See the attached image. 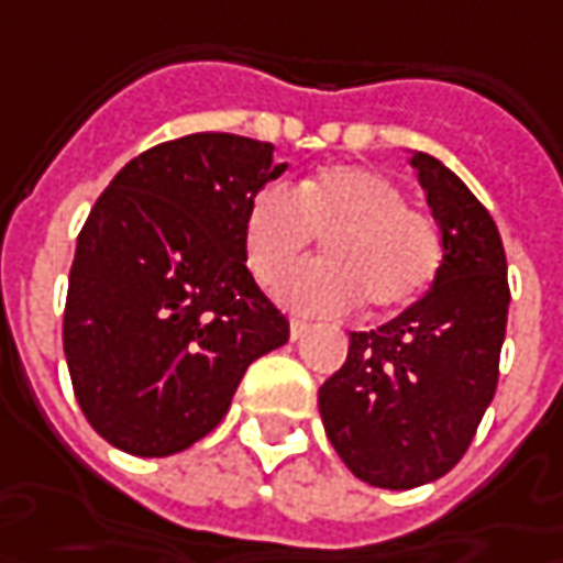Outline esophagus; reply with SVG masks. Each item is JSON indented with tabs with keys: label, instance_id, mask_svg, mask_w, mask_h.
I'll return each instance as SVG.
<instances>
[{
	"label": "esophagus",
	"instance_id": "1",
	"mask_svg": "<svg viewBox=\"0 0 563 563\" xmlns=\"http://www.w3.org/2000/svg\"><path fill=\"white\" fill-rule=\"evenodd\" d=\"M308 330H311V327H308L305 320H289V336H292V340H301Z\"/></svg>",
	"mask_w": 563,
	"mask_h": 563
}]
</instances>
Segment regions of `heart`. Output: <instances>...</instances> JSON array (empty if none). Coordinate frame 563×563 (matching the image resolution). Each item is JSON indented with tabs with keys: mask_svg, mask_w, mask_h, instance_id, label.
<instances>
[{
	"mask_svg": "<svg viewBox=\"0 0 563 563\" xmlns=\"http://www.w3.org/2000/svg\"><path fill=\"white\" fill-rule=\"evenodd\" d=\"M314 236L327 262L305 264L280 286L301 314H345L358 301L374 314L398 311L430 289L445 258L437 218L364 165L323 167L296 189L267 184L245 205V264L262 286H277Z\"/></svg>",
	"mask_w": 563,
	"mask_h": 563,
	"instance_id": "heart-1",
	"label": "heart"
}]
</instances>
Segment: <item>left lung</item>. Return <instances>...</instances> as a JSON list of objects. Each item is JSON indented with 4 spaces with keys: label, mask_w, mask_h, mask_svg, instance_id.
<instances>
[{
    "label": "left lung",
    "mask_w": 563,
    "mask_h": 563,
    "mask_svg": "<svg viewBox=\"0 0 563 563\" xmlns=\"http://www.w3.org/2000/svg\"><path fill=\"white\" fill-rule=\"evenodd\" d=\"M442 227L433 289L371 333L320 386L323 430L352 474L379 489L445 476L474 442L498 383L508 262L493 214L433 155L411 158Z\"/></svg>",
    "instance_id": "1"
}]
</instances>
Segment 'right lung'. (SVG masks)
I'll use <instances>...</instances> for the list:
<instances>
[{
  "label": "right lung",
  "mask_w": 563,
  "mask_h": 563,
  "mask_svg": "<svg viewBox=\"0 0 563 563\" xmlns=\"http://www.w3.org/2000/svg\"><path fill=\"white\" fill-rule=\"evenodd\" d=\"M286 165L236 133H189L126 162L77 236L65 358L89 427L126 455L208 437L289 320L245 267L249 199Z\"/></svg>",
  "instance_id": "obj_1"
}]
</instances>
